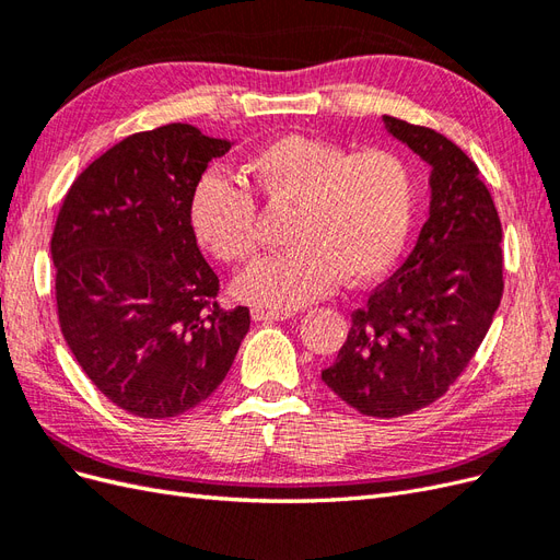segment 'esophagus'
Returning a JSON list of instances; mask_svg holds the SVG:
<instances>
[{"mask_svg": "<svg viewBox=\"0 0 560 560\" xmlns=\"http://www.w3.org/2000/svg\"><path fill=\"white\" fill-rule=\"evenodd\" d=\"M292 311H270V308H252V319L254 322H278L292 317Z\"/></svg>", "mask_w": 560, "mask_h": 560, "instance_id": "esophagus-1", "label": "esophagus"}]
</instances>
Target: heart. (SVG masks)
<instances>
[{"instance_id": "obj_1", "label": "heart", "mask_w": 560, "mask_h": 560, "mask_svg": "<svg viewBox=\"0 0 560 560\" xmlns=\"http://www.w3.org/2000/svg\"><path fill=\"white\" fill-rule=\"evenodd\" d=\"M247 173L268 202L296 206L294 243L247 268L233 290L257 308H299L338 278L366 282L395 264L413 217V175L395 151L350 154L334 142L282 135L254 151ZM200 245L226 264L257 254V202L235 179L210 173L191 196Z\"/></svg>"}]
</instances>
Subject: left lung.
Returning <instances> with one entry per match:
<instances>
[{"mask_svg":"<svg viewBox=\"0 0 560 560\" xmlns=\"http://www.w3.org/2000/svg\"><path fill=\"white\" fill-rule=\"evenodd\" d=\"M385 130L430 165V212L397 273L352 313L322 381L374 418L442 397L479 350L502 299V226L479 167L442 132L383 116Z\"/></svg>","mask_w":560,"mask_h":560,"instance_id":"obj_1","label":"left lung"}]
</instances>
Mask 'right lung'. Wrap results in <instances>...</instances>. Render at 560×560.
Segmentation results:
<instances>
[{"label":"right lung","mask_w":560,"mask_h":560,"mask_svg":"<svg viewBox=\"0 0 560 560\" xmlns=\"http://www.w3.org/2000/svg\"><path fill=\"white\" fill-rule=\"evenodd\" d=\"M235 144L196 126L130 135L72 184L50 254L60 329L118 409L175 418L222 385L249 311L219 308V278L191 226V196Z\"/></svg>","instance_id":"add662e5"}]
</instances>
